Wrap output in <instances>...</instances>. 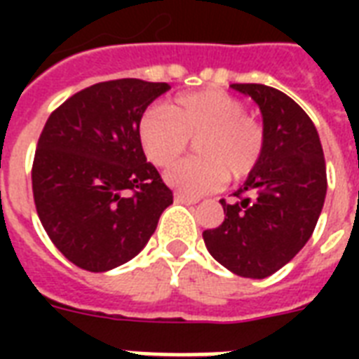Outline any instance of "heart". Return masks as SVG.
I'll return each mask as SVG.
<instances>
[{"instance_id":"b5f03b06","label":"heart","mask_w":359,"mask_h":359,"mask_svg":"<svg viewBox=\"0 0 359 359\" xmlns=\"http://www.w3.org/2000/svg\"><path fill=\"white\" fill-rule=\"evenodd\" d=\"M188 100H199V97H190ZM257 149H259V135L250 123L240 121L238 130L233 135V143L227 151V156L231 162H242L244 169H248L255 160Z\"/></svg>"}]
</instances>
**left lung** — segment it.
I'll list each match as a JSON object with an SVG mask.
<instances>
[{"mask_svg":"<svg viewBox=\"0 0 359 359\" xmlns=\"http://www.w3.org/2000/svg\"><path fill=\"white\" fill-rule=\"evenodd\" d=\"M168 83L111 80L76 93L36 143V214L76 266L108 272L132 261L156 231L173 194L141 147V117Z\"/></svg>","mask_w":359,"mask_h":359,"instance_id":"obj_1","label":"left lung"}]
</instances>
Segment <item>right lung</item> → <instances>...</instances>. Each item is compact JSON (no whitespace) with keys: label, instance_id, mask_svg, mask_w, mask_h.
<instances>
[{"label":"right lung","instance_id":"1","mask_svg":"<svg viewBox=\"0 0 359 359\" xmlns=\"http://www.w3.org/2000/svg\"><path fill=\"white\" fill-rule=\"evenodd\" d=\"M262 115V143L248 179L222 201L225 219L207 229L208 253L236 276L278 272L311 238L326 197V165L317 128L285 93L261 83L233 86Z\"/></svg>","mask_w":359,"mask_h":359}]
</instances>
